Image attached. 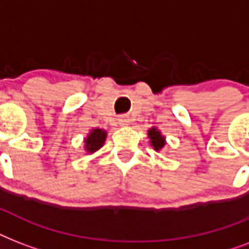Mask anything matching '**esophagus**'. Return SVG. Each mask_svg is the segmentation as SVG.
<instances>
[{
	"label": "esophagus",
	"mask_w": 249,
	"mask_h": 249,
	"mask_svg": "<svg viewBox=\"0 0 249 249\" xmlns=\"http://www.w3.org/2000/svg\"><path fill=\"white\" fill-rule=\"evenodd\" d=\"M119 123H120V125H129V123H130V119H129V116H120L119 117Z\"/></svg>",
	"instance_id": "34e87169"
}]
</instances>
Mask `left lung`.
Returning <instances> with one entry per match:
<instances>
[{"label": "left lung", "instance_id": "1", "mask_svg": "<svg viewBox=\"0 0 249 249\" xmlns=\"http://www.w3.org/2000/svg\"><path fill=\"white\" fill-rule=\"evenodd\" d=\"M148 137H150V140H151V144L154 146L156 151H159L161 148L164 147V144H165V141H164V137L160 134L159 130H156L155 128H152L148 130Z\"/></svg>", "mask_w": 249, "mask_h": 249}]
</instances>
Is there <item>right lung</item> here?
<instances>
[{
	"mask_svg": "<svg viewBox=\"0 0 249 249\" xmlns=\"http://www.w3.org/2000/svg\"><path fill=\"white\" fill-rule=\"evenodd\" d=\"M106 140V132L102 129H94L90 132L88 138L85 140V150L89 152H94L102 147Z\"/></svg>",
	"mask_w": 249,
	"mask_h": 249,
	"instance_id": "1",
	"label": "right lung"
}]
</instances>
